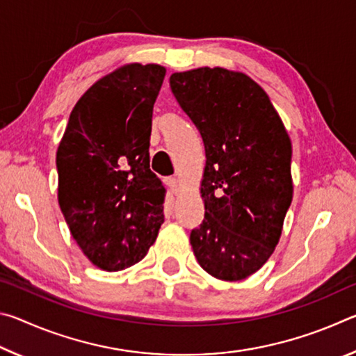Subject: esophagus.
<instances>
[{
    "mask_svg": "<svg viewBox=\"0 0 356 356\" xmlns=\"http://www.w3.org/2000/svg\"><path fill=\"white\" fill-rule=\"evenodd\" d=\"M166 185L172 195H177L179 193V180L176 177H168L166 179Z\"/></svg>",
    "mask_w": 356,
    "mask_h": 356,
    "instance_id": "obj_1",
    "label": "esophagus"
}]
</instances>
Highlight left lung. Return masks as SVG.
Wrapping results in <instances>:
<instances>
[{
  "mask_svg": "<svg viewBox=\"0 0 356 356\" xmlns=\"http://www.w3.org/2000/svg\"><path fill=\"white\" fill-rule=\"evenodd\" d=\"M206 149L204 220L190 243L222 281L256 273L280 242L293 196L292 143L267 92L242 72L200 67L170 76Z\"/></svg>",
  "mask_w": 356,
  "mask_h": 356,
  "instance_id": "left-lung-1",
  "label": "left lung"
}]
</instances>
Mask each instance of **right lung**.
I'll return each instance as SVG.
<instances>
[{
  "mask_svg": "<svg viewBox=\"0 0 356 356\" xmlns=\"http://www.w3.org/2000/svg\"><path fill=\"white\" fill-rule=\"evenodd\" d=\"M166 69L125 64L76 102L58 146V202L95 267L119 272L147 254L163 225L165 188L150 171L152 111Z\"/></svg>",
  "mask_w": 356,
  "mask_h": 356,
  "instance_id": "add662e5",
  "label": "right lung"
}]
</instances>
